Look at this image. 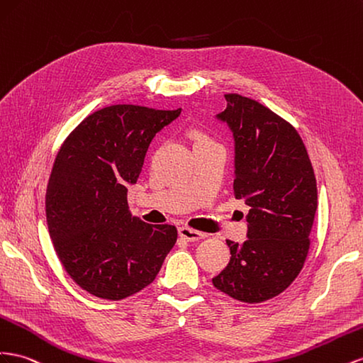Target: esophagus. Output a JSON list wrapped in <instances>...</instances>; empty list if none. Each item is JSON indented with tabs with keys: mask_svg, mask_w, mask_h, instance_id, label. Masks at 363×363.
I'll return each mask as SVG.
<instances>
[{
	"mask_svg": "<svg viewBox=\"0 0 363 363\" xmlns=\"http://www.w3.org/2000/svg\"><path fill=\"white\" fill-rule=\"evenodd\" d=\"M179 235L186 241H199V240H203L206 237V233L199 232L195 229H191V228H186V226L179 229Z\"/></svg>",
	"mask_w": 363,
	"mask_h": 363,
	"instance_id": "esophagus-1",
	"label": "esophagus"
}]
</instances>
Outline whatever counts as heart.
I'll return each instance as SVG.
<instances>
[{"label":"heart","instance_id":"1","mask_svg":"<svg viewBox=\"0 0 363 363\" xmlns=\"http://www.w3.org/2000/svg\"><path fill=\"white\" fill-rule=\"evenodd\" d=\"M206 140H209V139H208V137H206L204 134H201V133H195V143L206 142Z\"/></svg>","mask_w":363,"mask_h":363}]
</instances>
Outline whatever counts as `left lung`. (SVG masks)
Wrapping results in <instances>:
<instances>
[{"label": "left lung", "instance_id": "8db88e82", "mask_svg": "<svg viewBox=\"0 0 363 363\" xmlns=\"http://www.w3.org/2000/svg\"><path fill=\"white\" fill-rule=\"evenodd\" d=\"M217 117L235 139V199L249 206L247 240H228L230 261L213 286L241 302L278 296L296 279L318 208L315 171L295 126L259 102L224 94Z\"/></svg>", "mask_w": 363, "mask_h": 363}]
</instances>
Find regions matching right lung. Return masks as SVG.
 Here are the masks:
<instances>
[{"label":"right lung","instance_id":"1","mask_svg":"<svg viewBox=\"0 0 363 363\" xmlns=\"http://www.w3.org/2000/svg\"><path fill=\"white\" fill-rule=\"evenodd\" d=\"M180 113L105 106L57 151L45 194L47 226L65 272L93 296L121 301L143 290L177 241L175 226L133 217L126 186L139 179L154 135Z\"/></svg>","mask_w":363,"mask_h":363}]
</instances>
